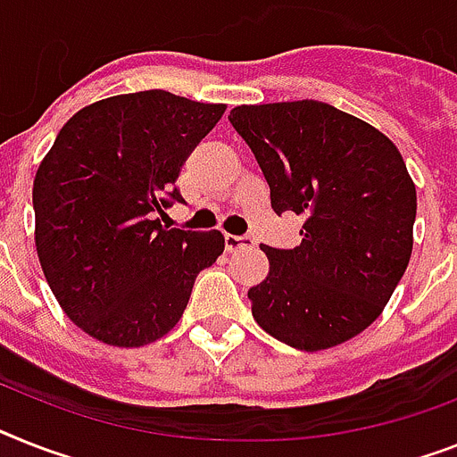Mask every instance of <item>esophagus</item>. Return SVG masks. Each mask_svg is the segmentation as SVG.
<instances>
[{"label":"esophagus","instance_id":"1","mask_svg":"<svg viewBox=\"0 0 457 457\" xmlns=\"http://www.w3.org/2000/svg\"><path fill=\"white\" fill-rule=\"evenodd\" d=\"M252 245H254V237L250 236H233V233L226 236V250L228 252L243 250V247H252Z\"/></svg>","mask_w":457,"mask_h":457}]
</instances>
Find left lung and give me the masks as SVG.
<instances>
[{
  "label": "left lung",
  "instance_id": "8db88e82",
  "mask_svg": "<svg viewBox=\"0 0 457 457\" xmlns=\"http://www.w3.org/2000/svg\"><path fill=\"white\" fill-rule=\"evenodd\" d=\"M231 126L270 187L275 212L303 217L299 247L263 245L269 275L247 292L263 331L315 353L361 334L413 250L416 184L392 139L318 100L240 104Z\"/></svg>",
  "mask_w": 457,
  "mask_h": 457
}]
</instances>
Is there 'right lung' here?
I'll list each match as a JSON object with an SVG mask.
<instances>
[{"mask_svg":"<svg viewBox=\"0 0 457 457\" xmlns=\"http://www.w3.org/2000/svg\"><path fill=\"white\" fill-rule=\"evenodd\" d=\"M224 109L139 90L93 102L60 128L34 177V245L60 308L88 337L116 348L158 341L224 252L221 231L158 220L182 201L179 170Z\"/></svg>","mask_w":457,"mask_h":457,"instance_id":"obj_1","label":"right lung"}]
</instances>
